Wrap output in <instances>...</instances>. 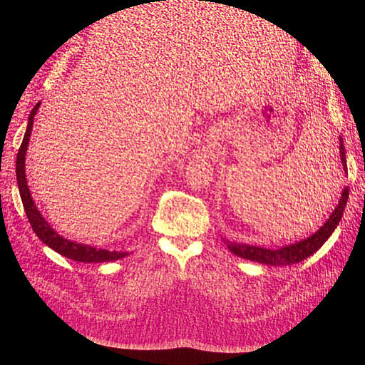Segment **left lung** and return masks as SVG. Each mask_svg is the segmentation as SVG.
<instances>
[{
	"label": "left lung",
	"mask_w": 365,
	"mask_h": 365,
	"mask_svg": "<svg viewBox=\"0 0 365 365\" xmlns=\"http://www.w3.org/2000/svg\"><path fill=\"white\" fill-rule=\"evenodd\" d=\"M339 158H341L342 170H344V173H347L346 152H344V145H342L341 137H339ZM347 200H349V187H346V189L342 190L338 205L335 207L332 215H330L329 219L326 220V224L319 228L317 233L309 236L307 239L297 242V244L286 245L279 250H269V248L256 247V245L236 244V242H230L227 239H224V242L231 252L236 254V256H239L242 259L271 264V267H284V264L298 263V262L307 259L309 256H312L315 251L322 248V245L330 237V235L334 233V230L339 224L342 212H344Z\"/></svg>",
	"instance_id": "left-lung-1"
}]
</instances>
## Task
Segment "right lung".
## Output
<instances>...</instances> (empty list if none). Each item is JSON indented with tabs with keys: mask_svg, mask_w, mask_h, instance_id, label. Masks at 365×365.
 Returning a JSON list of instances; mask_svg holds the SVG:
<instances>
[{
	"mask_svg": "<svg viewBox=\"0 0 365 365\" xmlns=\"http://www.w3.org/2000/svg\"><path fill=\"white\" fill-rule=\"evenodd\" d=\"M39 105H41V102L35 105V108L31 109V113L29 115V125H27L26 134H24L23 143H21L19 150H18V157H16L18 189H19V195H21V201H23L26 215L29 217V222H30L33 231H35L36 236L43 242V244L48 245L51 250L59 252L61 256H65V257H68L76 262L102 263V262H113V260L126 257L128 252L109 251V250H102V248H96V247H90V245L77 244V242H71L68 239L59 236L56 231L50 227L47 220L43 219V216L39 213V210L30 195L27 178H26V153H27L31 129H33V120H35Z\"/></svg>",
	"mask_w": 365,
	"mask_h": 365,
	"instance_id": "add662e5",
	"label": "right lung"
}]
</instances>
